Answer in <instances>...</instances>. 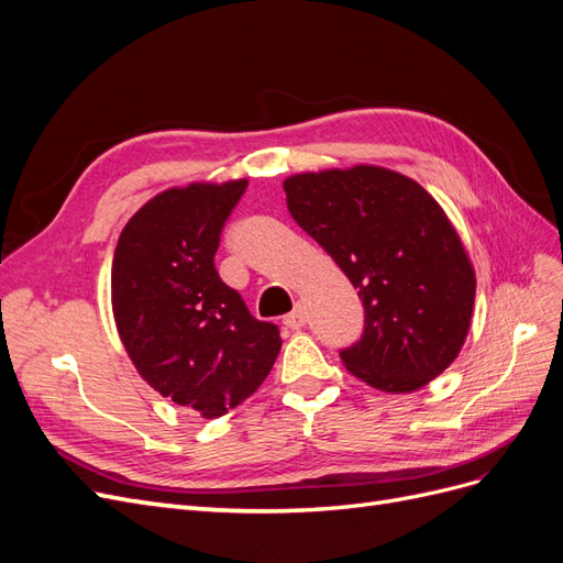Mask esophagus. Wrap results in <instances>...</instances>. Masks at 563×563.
Returning a JSON list of instances; mask_svg holds the SVG:
<instances>
[{"mask_svg":"<svg viewBox=\"0 0 563 563\" xmlns=\"http://www.w3.org/2000/svg\"><path fill=\"white\" fill-rule=\"evenodd\" d=\"M305 321H308V312H305L302 305H298V308H296L291 314L284 317V327L296 331V329H302V327H305Z\"/></svg>","mask_w":563,"mask_h":563,"instance_id":"esophagus-1","label":"esophagus"}]
</instances>
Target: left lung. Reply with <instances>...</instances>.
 <instances>
[{
	"label": "left lung",
	"mask_w": 563,
	"mask_h": 563,
	"mask_svg": "<svg viewBox=\"0 0 563 563\" xmlns=\"http://www.w3.org/2000/svg\"><path fill=\"white\" fill-rule=\"evenodd\" d=\"M296 223L345 272L366 312L343 366L391 395L444 373L465 345L476 277L439 201L399 172L356 164L284 180Z\"/></svg>",
	"instance_id": "obj_1"
}]
</instances>
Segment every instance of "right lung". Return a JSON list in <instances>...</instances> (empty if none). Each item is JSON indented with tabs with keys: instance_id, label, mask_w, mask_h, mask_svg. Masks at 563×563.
Here are the masks:
<instances>
[{
	"instance_id": "obj_1",
	"label": "right lung",
	"mask_w": 563,
	"mask_h": 563,
	"mask_svg": "<svg viewBox=\"0 0 563 563\" xmlns=\"http://www.w3.org/2000/svg\"><path fill=\"white\" fill-rule=\"evenodd\" d=\"M249 180L168 187L124 225L112 258L117 333L141 378L201 418L240 406L282 350L275 323L251 317L213 255Z\"/></svg>"
}]
</instances>
